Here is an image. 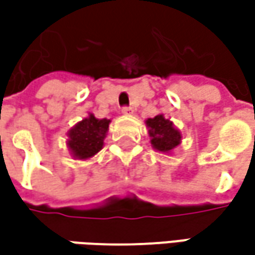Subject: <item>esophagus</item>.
Instances as JSON below:
<instances>
[{
	"label": "esophagus",
	"mask_w": 255,
	"mask_h": 255,
	"mask_svg": "<svg viewBox=\"0 0 255 255\" xmlns=\"http://www.w3.org/2000/svg\"><path fill=\"white\" fill-rule=\"evenodd\" d=\"M122 113H123V115H132L133 108H130V106H123Z\"/></svg>",
	"instance_id": "1"
}]
</instances>
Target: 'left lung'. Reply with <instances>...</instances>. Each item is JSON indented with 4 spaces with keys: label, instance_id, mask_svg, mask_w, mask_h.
Listing matches in <instances>:
<instances>
[{
    "label": "left lung",
    "instance_id": "left-lung-1",
    "mask_svg": "<svg viewBox=\"0 0 255 255\" xmlns=\"http://www.w3.org/2000/svg\"><path fill=\"white\" fill-rule=\"evenodd\" d=\"M149 128V136L153 149L163 153L171 152L176 146L180 144V132L173 126V122L166 119L163 115H157L146 121Z\"/></svg>",
    "mask_w": 255,
    "mask_h": 255
}]
</instances>
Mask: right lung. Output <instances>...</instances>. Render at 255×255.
<instances>
[{
  "mask_svg": "<svg viewBox=\"0 0 255 255\" xmlns=\"http://www.w3.org/2000/svg\"><path fill=\"white\" fill-rule=\"evenodd\" d=\"M109 119H96L92 113L78 122L68 132V147L76 159H89L103 147V139L109 129Z\"/></svg>",
  "mask_w": 255,
  "mask_h": 255,
  "instance_id": "1",
  "label": "right lung"
}]
</instances>
